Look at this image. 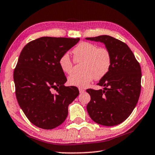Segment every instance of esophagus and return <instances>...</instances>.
<instances>
[{
  "mask_svg": "<svg viewBox=\"0 0 155 155\" xmlns=\"http://www.w3.org/2000/svg\"><path fill=\"white\" fill-rule=\"evenodd\" d=\"M78 90H79V92H80L81 94H82V93L84 92V91H85V90H83V89L81 88V87L78 88Z\"/></svg>",
  "mask_w": 155,
  "mask_h": 155,
  "instance_id": "obj_1",
  "label": "esophagus"
}]
</instances>
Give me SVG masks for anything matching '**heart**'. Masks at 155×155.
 <instances>
[{
  "label": "heart",
  "instance_id": "obj_1",
  "mask_svg": "<svg viewBox=\"0 0 155 155\" xmlns=\"http://www.w3.org/2000/svg\"><path fill=\"white\" fill-rule=\"evenodd\" d=\"M74 61L68 54L59 59V65L63 72L70 74L74 64L83 61L82 74H72L68 77V84L72 86L85 87L94 78L101 79L109 72L112 57L109 49L98 47L96 44L83 41L72 50Z\"/></svg>",
  "mask_w": 155,
  "mask_h": 155
}]
</instances>
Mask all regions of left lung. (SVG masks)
<instances>
[{"label":"left lung","instance_id":"left-lung-1","mask_svg":"<svg viewBox=\"0 0 155 155\" xmlns=\"http://www.w3.org/2000/svg\"><path fill=\"white\" fill-rule=\"evenodd\" d=\"M86 40L104 43L112 57L109 72L97 84L103 86V90H86L91 96L87 105L88 114L99 124L117 125L131 114L140 98V63L127 44L111 36L104 35Z\"/></svg>","mask_w":155,"mask_h":155}]
</instances>
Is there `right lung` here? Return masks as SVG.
Here are the masks:
<instances>
[{
  "label": "right lung",
  "instance_id": "right-lung-1",
  "mask_svg": "<svg viewBox=\"0 0 155 155\" xmlns=\"http://www.w3.org/2000/svg\"><path fill=\"white\" fill-rule=\"evenodd\" d=\"M80 38L41 37L28 42L22 51L14 72L15 96L28 120L43 129H52L66 119L68 105L79 94L67 81L59 65L63 54ZM52 89L57 93L52 94Z\"/></svg>",
  "mask_w": 155,
  "mask_h": 155
}]
</instances>
